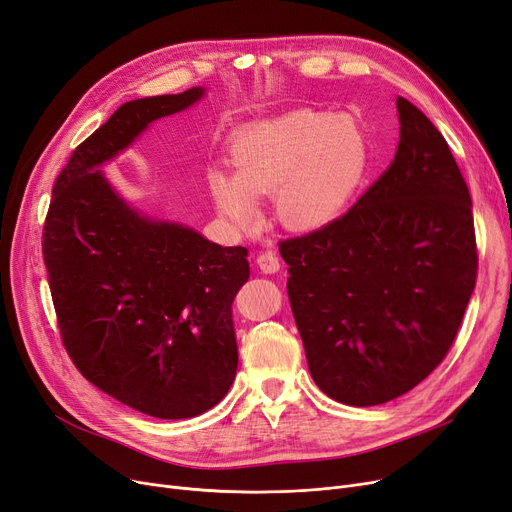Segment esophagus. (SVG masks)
<instances>
[{
  "label": "esophagus",
  "mask_w": 512,
  "mask_h": 512,
  "mask_svg": "<svg viewBox=\"0 0 512 512\" xmlns=\"http://www.w3.org/2000/svg\"><path fill=\"white\" fill-rule=\"evenodd\" d=\"M257 265L263 274H276L280 270V261L274 251H261L257 255Z\"/></svg>",
  "instance_id": "esophagus-1"
}]
</instances>
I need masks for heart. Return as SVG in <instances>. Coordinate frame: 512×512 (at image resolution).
Segmentation results:
<instances>
[{"label": "heart", "instance_id": "1", "mask_svg": "<svg viewBox=\"0 0 512 512\" xmlns=\"http://www.w3.org/2000/svg\"><path fill=\"white\" fill-rule=\"evenodd\" d=\"M230 163L236 175L213 169L209 188L234 226H253L255 196L274 194L284 226L314 230L328 224L358 186L366 144L345 117L299 113L240 131L230 144Z\"/></svg>", "mask_w": 512, "mask_h": 512}]
</instances>
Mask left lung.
Segmentation results:
<instances>
[{
	"label": "left lung",
	"instance_id": "8db88e82",
	"mask_svg": "<svg viewBox=\"0 0 512 512\" xmlns=\"http://www.w3.org/2000/svg\"><path fill=\"white\" fill-rule=\"evenodd\" d=\"M395 159L347 213L280 240L311 379L347 406L404 395L446 358L477 280L471 192L448 142L397 98Z\"/></svg>",
	"mask_w": 512,
	"mask_h": 512
}]
</instances>
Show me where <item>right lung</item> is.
Returning a JSON list of instances; mask_svg holds the SVG:
<instances>
[{
    "label": "right lung",
    "instance_id": "add662e5",
    "mask_svg": "<svg viewBox=\"0 0 512 512\" xmlns=\"http://www.w3.org/2000/svg\"><path fill=\"white\" fill-rule=\"evenodd\" d=\"M201 87L119 106L56 177L43 261L62 345L100 391L154 418L213 408L236 376L232 301L249 251L129 209L98 167Z\"/></svg>",
    "mask_w": 512,
    "mask_h": 512
}]
</instances>
